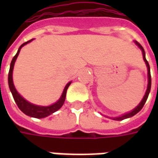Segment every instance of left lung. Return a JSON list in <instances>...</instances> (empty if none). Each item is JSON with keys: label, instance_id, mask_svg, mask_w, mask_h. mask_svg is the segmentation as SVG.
<instances>
[{"label": "left lung", "instance_id": "1", "mask_svg": "<svg viewBox=\"0 0 158 158\" xmlns=\"http://www.w3.org/2000/svg\"><path fill=\"white\" fill-rule=\"evenodd\" d=\"M135 44L138 46H139V48L141 49V51H142V53H143V59H144V61L146 62V64L147 66V70H148V85H147V89H146V92L145 94V96L143 97L142 101L140 102L138 106H136V108L133 110L132 112H130L129 113H126L124 115H123V116H120V117H118V118H113L114 120H118V121H120V120H123V119L125 118H130V117L134 116V115H135L136 113H138L140 111V110L142 109V107L144 106L145 105V103H146V100L148 98V96H149V93H150V90H151V85H152V78H151V72H150V66H149V63L147 62V60L146 59V53H145V51H144V49L143 47L140 45V44H139L138 42L135 41Z\"/></svg>", "mask_w": 158, "mask_h": 158}]
</instances>
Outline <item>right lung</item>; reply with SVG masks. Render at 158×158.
<instances>
[{
	"label": "right lung",
	"instance_id": "add662e5",
	"mask_svg": "<svg viewBox=\"0 0 158 158\" xmlns=\"http://www.w3.org/2000/svg\"><path fill=\"white\" fill-rule=\"evenodd\" d=\"M32 40H30L29 41L24 42L23 45H21V46L19 47V51L17 52L13 58L12 60V62H11V65H10V70H9V73H8V85H9V88H10V90L12 94V96L14 98V101L15 102L17 103V105L19 106V108L23 113L28 115V116L33 117V118H45V117L49 116L51 115L53 113L56 112L57 110L60 109L62 106L63 105V103L65 102V98H66V93H67V89L69 88V86L70 85L71 82H69L67 85L65 86L64 88V90L62 92V95L61 96V98L56 102V103H54L53 105L52 106H36V105H34V104H31L29 103V102H27L26 100H24L22 96L19 95L18 91L16 90L15 87H14V85H13V81H12V70H13V66H14V63H15V61L18 56L19 54V52L20 50L22 48L23 46L26 44H28L29 42H30Z\"/></svg>",
	"mask_w": 158,
	"mask_h": 158
}]
</instances>
